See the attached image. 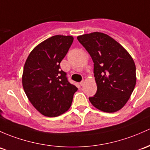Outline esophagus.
Here are the masks:
<instances>
[{
    "mask_svg": "<svg viewBox=\"0 0 150 150\" xmlns=\"http://www.w3.org/2000/svg\"><path fill=\"white\" fill-rule=\"evenodd\" d=\"M84 84H85V81H84V80H83V81H81V82H80V86H83Z\"/></svg>",
    "mask_w": 150,
    "mask_h": 150,
    "instance_id": "34e87169",
    "label": "esophagus"
}]
</instances>
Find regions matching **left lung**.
Listing matches in <instances>:
<instances>
[{
	"instance_id": "obj_1",
	"label": "left lung",
	"mask_w": 150,
	"mask_h": 150,
	"mask_svg": "<svg viewBox=\"0 0 150 150\" xmlns=\"http://www.w3.org/2000/svg\"><path fill=\"white\" fill-rule=\"evenodd\" d=\"M78 40L94 62L97 91L89 98L98 110L113 113L124 106L136 85V66L119 42L100 32L78 36Z\"/></svg>"
}]
</instances>
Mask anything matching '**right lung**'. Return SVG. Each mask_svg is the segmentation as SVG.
<instances>
[{
    "label": "right lung",
    "mask_w": 150,
    "mask_h": 150,
    "mask_svg": "<svg viewBox=\"0 0 150 150\" xmlns=\"http://www.w3.org/2000/svg\"><path fill=\"white\" fill-rule=\"evenodd\" d=\"M72 42V36H53L38 45L25 62L23 90L34 108L45 116L55 117L67 111L78 91L59 66Z\"/></svg>",
    "instance_id": "right-lung-1"
}]
</instances>
